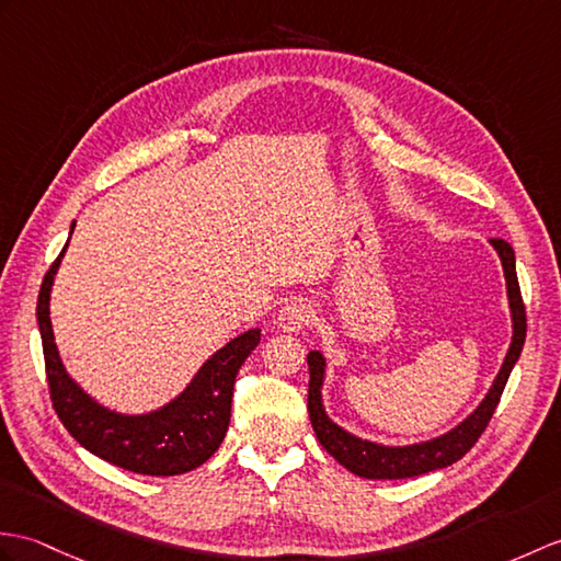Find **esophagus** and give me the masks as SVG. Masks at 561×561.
I'll return each mask as SVG.
<instances>
[{"mask_svg":"<svg viewBox=\"0 0 561 561\" xmlns=\"http://www.w3.org/2000/svg\"><path fill=\"white\" fill-rule=\"evenodd\" d=\"M277 322L284 332H301L312 322V308L306 298H294L279 310Z\"/></svg>","mask_w":561,"mask_h":561,"instance_id":"obj_1","label":"esophagus"}]
</instances>
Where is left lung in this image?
Returning a JSON list of instances; mask_svg holds the SVG:
<instances>
[{"instance_id":"8db88e82","label":"left lung","mask_w":561,"mask_h":561,"mask_svg":"<svg viewBox=\"0 0 561 561\" xmlns=\"http://www.w3.org/2000/svg\"><path fill=\"white\" fill-rule=\"evenodd\" d=\"M490 243L494 245V251L500 253L502 267H504L506 294H510V308H512V320H514V336H512L510 351H506V358L502 363V370L497 377H494L488 397L461 425L454 427L451 433L442 435L437 439L421 442V445H411V447H382V445H375V442L348 435L346 430L332 423L322 409L320 387L324 377V358L320 351H310L308 354V370H310L308 415H310L312 430H316L320 445L328 449L330 457H334L344 468H348L351 473H356L360 478H370V480H397V478L423 476L459 461L463 454L476 445L478 437L485 433V427L492 419L494 409H497L500 397L506 387V380H510L514 363L518 360L520 348H524V342H526V306L518 289L514 249L504 239H490Z\"/></svg>"}]
</instances>
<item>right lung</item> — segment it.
Returning <instances> with one entry per match:
<instances>
[{
    "mask_svg": "<svg viewBox=\"0 0 561 561\" xmlns=\"http://www.w3.org/2000/svg\"><path fill=\"white\" fill-rule=\"evenodd\" d=\"M73 229V227H71ZM69 245V241H67ZM64 245V251H67ZM64 251L47 270L37 294L49 399L71 437L95 457L142 476L188 473L213 457L227 435L237 373L260 342L249 330L221 346L193 377L186 392L148 415H122L100 407L61 366L49 322V291Z\"/></svg>",
    "mask_w": 561,
    "mask_h": 561,
    "instance_id": "1",
    "label": "right lung"
}]
</instances>
